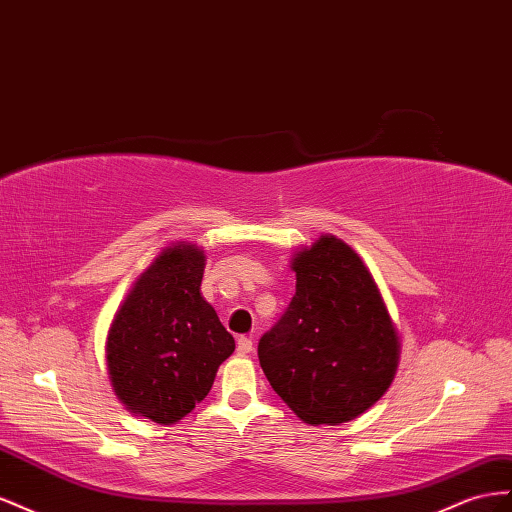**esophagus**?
I'll return each mask as SVG.
<instances>
[{
  "label": "esophagus",
  "instance_id": "esophagus-1",
  "mask_svg": "<svg viewBox=\"0 0 512 512\" xmlns=\"http://www.w3.org/2000/svg\"><path fill=\"white\" fill-rule=\"evenodd\" d=\"M238 352L240 354H251L253 352V339L251 337H240L238 339Z\"/></svg>",
  "mask_w": 512,
  "mask_h": 512
}]
</instances>
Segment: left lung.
Here are the masks:
<instances>
[{"mask_svg": "<svg viewBox=\"0 0 512 512\" xmlns=\"http://www.w3.org/2000/svg\"><path fill=\"white\" fill-rule=\"evenodd\" d=\"M291 266L296 294L259 339L261 369L309 425L354 420L392 382L397 330L371 272L345 242L321 236Z\"/></svg>", "mask_w": 512, "mask_h": 512, "instance_id": "obj_1", "label": "left lung"}]
</instances>
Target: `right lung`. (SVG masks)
<instances>
[{"instance_id": "obj_1", "label": "right lung", "mask_w": 512, "mask_h": 512, "mask_svg": "<svg viewBox=\"0 0 512 512\" xmlns=\"http://www.w3.org/2000/svg\"><path fill=\"white\" fill-rule=\"evenodd\" d=\"M206 257L193 244L167 248L145 270L115 315L107 367L133 414L158 425L182 420L208 397L236 341L201 298Z\"/></svg>"}]
</instances>
